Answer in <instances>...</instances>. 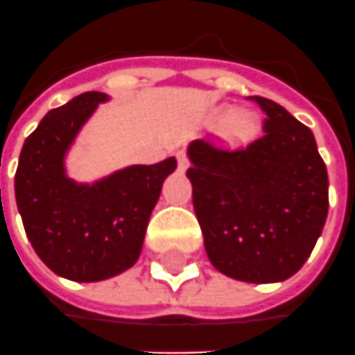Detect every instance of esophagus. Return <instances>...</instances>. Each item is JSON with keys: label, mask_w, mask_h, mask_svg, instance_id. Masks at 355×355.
Wrapping results in <instances>:
<instances>
[{"label": "esophagus", "mask_w": 355, "mask_h": 355, "mask_svg": "<svg viewBox=\"0 0 355 355\" xmlns=\"http://www.w3.org/2000/svg\"><path fill=\"white\" fill-rule=\"evenodd\" d=\"M175 158H178V164H180V170H185L189 166V156L185 150H178L175 153Z\"/></svg>", "instance_id": "1"}]
</instances>
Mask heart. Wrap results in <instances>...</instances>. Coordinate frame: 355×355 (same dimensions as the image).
Instances as JSON below:
<instances>
[{
	"mask_svg": "<svg viewBox=\"0 0 355 355\" xmlns=\"http://www.w3.org/2000/svg\"><path fill=\"white\" fill-rule=\"evenodd\" d=\"M226 114V112H224ZM228 129L232 135H248L249 131L253 129V119L249 114L245 112H238V114H234V116L230 117V123H228Z\"/></svg>",
	"mask_w": 355,
	"mask_h": 355,
	"instance_id": "heart-1",
	"label": "heart"
}]
</instances>
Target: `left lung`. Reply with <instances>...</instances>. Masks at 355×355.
Returning <instances> with one entry per match:
<instances>
[{
  "mask_svg": "<svg viewBox=\"0 0 355 355\" xmlns=\"http://www.w3.org/2000/svg\"><path fill=\"white\" fill-rule=\"evenodd\" d=\"M263 135L232 146L193 141V209L212 266L241 282L294 276L311 255L329 212V175L311 129L286 107L251 96Z\"/></svg>",
  "mask_w": 355,
  "mask_h": 355,
  "instance_id": "obj_1",
  "label": "left lung"
}]
</instances>
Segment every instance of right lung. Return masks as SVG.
<instances>
[{
	"label": "right lung",
	"mask_w": 355,
	"mask_h": 355,
	"mask_svg": "<svg viewBox=\"0 0 355 355\" xmlns=\"http://www.w3.org/2000/svg\"><path fill=\"white\" fill-rule=\"evenodd\" d=\"M104 92H83L48 112L24 141L15 173V199L26 238L58 276L100 282L135 265L150 212L175 158L129 166L94 183L67 178L65 154Z\"/></svg>",
	"instance_id": "1"
}]
</instances>
